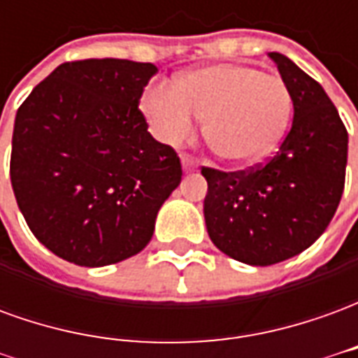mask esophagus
Segmentation results:
<instances>
[{"label": "esophagus", "mask_w": 358, "mask_h": 358, "mask_svg": "<svg viewBox=\"0 0 358 358\" xmlns=\"http://www.w3.org/2000/svg\"><path fill=\"white\" fill-rule=\"evenodd\" d=\"M182 166H184V171L192 172L197 171V166H199V161L192 155H182Z\"/></svg>", "instance_id": "esophagus-1"}]
</instances>
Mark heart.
Segmentation results:
<instances>
[{
    "label": "heart",
    "instance_id": "b5f03b06",
    "mask_svg": "<svg viewBox=\"0 0 358 358\" xmlns=\"http://www.w3.org/2000/svg\"><path fill=\"white\" fill-rule=\"evenodd\" d=\"M143 113L153 132L166 143H180L207 117V140L226 159H253L282 136L292 113L285 82L248 65H213L182 76L174 86L151 84Z\"/></svg>",
    "mask_w": 358,
    "mask_h": 358
}]
</instances>
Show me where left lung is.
Wrapping results in <instances>:
<instances>
[{
	"label": "left lung",
	"instance_id": "obj_1",
	"mask_svg": "<svg viewBox=\"0 0 358 358\" xmlns=\"http://www.w3.org/2000/svg\"><path fill=\"white\" fill-rule=\"evenodd\" d=\"M268 55L292 95V128L264 163L236 172L201 166L209 238L253 266L282 263L313 245L345 187L347 128L336 105L293 61Z\"/></svg>",
	"mask_w": 358,
	"mask_h": 358
}]
</instances>
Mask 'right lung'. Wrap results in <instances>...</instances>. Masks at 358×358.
I'll list each match as a JSON object with an SVG mask.
<instances>
[{
    "label": "right lung",
    "mask_w": 358,
    "mask_h": 358,
    "mask_svg": "<svg viewBox=\"0 0 358 358\" xmlns=\"http://www.w3.org/2000/svg\"><path fill=\"white\" fill-rule=\"evenodd\" d=\"M153 63L59 65L15 118L11 184L28 228L51 253L105 266L140 253L182 180L178 153L148 132L140 99Z\"/></svg>",
    "instance_id": "right-lung-1"
}]
</instances>
